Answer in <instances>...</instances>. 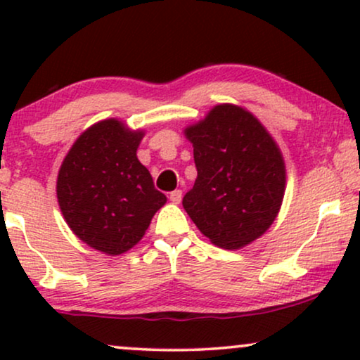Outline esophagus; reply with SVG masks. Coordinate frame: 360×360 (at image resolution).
I'll list each match as a JSON object with an SVG mask.
<instances>
[{
    "label": "esophagus",
    "instance_id": "esophagus-1",
    "mask_svg": "<svg viewBox=\"0 0 360 360\" xmlns=\"http://www.w3.org/2000/svg\"><path fill=\"white\" fill-rule=\"evenodd\" d=\"M181 196H184V193H181V190H174L170 193V201H172V203L179 205L180 201H181Z\"/></svg>",
    "mask_w": 360,
    "mask_h": 360
}]
</instances>
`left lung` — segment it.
<instances>
[{"instance_id":"obj_1","label":"left lung","mask_w":360,"mask_h":360,"mask_svg":"<svg viewBox=\"0 0 360 360\" xmlns=\"http://www.w3.org/2000/svg\"><path fill=\"white\" fill-rule=\"evenodd\" d=\"M198 176L184 208L211 243L238 249L274 223L285 193V164L277 144L249 111L214 106L185 129Z\"/></svg>"}]
</instances>
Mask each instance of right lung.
Instances as JSON below:
<instances>
[{
    "mask_svg": "<svg viewBox=\"0 0 360 360\" xmlns=\"http://www.w3.org/2000/svg\"><path fill=\"white\" fill-rule=\"evenodd\" d=\"M142 132L116 120L78 137L60 167L57 198L73 233L90 248L120 255L136 245L167 196L137 160Z\"/></svg>",
    "mask_w": 360,
    "mask_h": 360,
    "instance_id": "add662e5",
    "label": "right lung"
}]
</instances>
